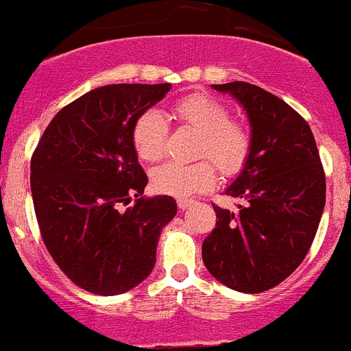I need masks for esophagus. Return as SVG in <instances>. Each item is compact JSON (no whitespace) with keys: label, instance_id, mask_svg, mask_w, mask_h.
<instances>
[{"label":"esophagus","instance_id":"obj_1","mask_svg":"<svg viewBox=\"0 0 351 351\" xmlns=\"http://www.w3.org/2000/svg\"><path fill=\"white\" fill-rule=\"evenodd\" d=\"M191 204H193L191 200H178V207L181 208V210H186V208H188Z\"/></svg>","mask_w":351,"mask_h":351}]
</instances>
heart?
I'll return each instance as SVG.
<instances>
[{
	"mask_svg": "<svg viewBox=\"0 0 351 351\" xmlns=\"http://www.w3.org/2000/svg\"><path fill=\"white\" fill-rule=\"evenodd\" d=\"M172 114L182 123L202 134L198 156H207L223 176H234L249 160L252 137L243 125L230 121V111L207 95L195 94L184 97L172 108ZM167 120L156 109L143 112L137 118L132 141L139 158L158 162L167 147ZM210 162L184 163L169 162L154 169L151 184L158 193L170 197L188 198L210 188L215 181V169Z\"/></svg>",
	"mask_w": 351,
	"mask_h": 351,
	"instance_id": "heart-1",
	"label": "heart"
}]
</instances>
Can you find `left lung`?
<instances>
[{"instance_id":"8db88e82","label":"left lung","mask_w":351,"mask_h":351,"mask_svg":"<svg viewBox=\"0 0 351 351\" xmlns=\"http://www.w3.org/2000/svg\"><path fill=\"white\" fill-rule=\"evenodd\" d=\"M247 112L249 160L224 195L239 212L214 205L217 223L202 257L215 280L257 294L303 263L326 205V176L310 125L287 102L247 82L212 85Z\"/></svg>"}]
</instances>
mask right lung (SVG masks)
Returning <instances> with one entry per match:
<instances>
[{"label": "right lung", "mask_w": 351, "mask_h": 351, "mask_svg": "<svg viewBox=\"0 0 351 351\" xmlns=\"http://www.w3.org/2000/svg\"><path fill=\"white\" fill-rule=\"evenodd\" d=\"M170 83H118L60 109L31 160L41 239L78 287L117 295L153 271L162 230L178 214L172 197H144L147 178L132 130ZM132 197V208H123Z\"/></svg>", "instance_id": "add662e5"}]
</instances>
